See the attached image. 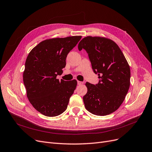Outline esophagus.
Returning a JSON list of instances; mask_svg holds the SVG:
<instances>
[{"instance_id": "esophagus-1", "label": "esophagus", "mask_w": 152, "mask_h": 152, "mask_svg": "<svg viewBox=\"0 0 152 152\" xmlns=\"http://www.w3.org/2000/svg\"><path fill=\"white\" fill-rule=\"evenodd\" d=\"M77 83H78V85H82L83 83L82 82H80V81H78Z\"/></svg>"}]
</instances>
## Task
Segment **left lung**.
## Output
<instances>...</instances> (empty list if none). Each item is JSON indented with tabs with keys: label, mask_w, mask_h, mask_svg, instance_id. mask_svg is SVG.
I'll return each mask as SVG.
<instances>
[{
	"label": "left lung",
	"mask_w": 152,
	"mask_h": 152,
	"mask_svg": "<svg viewBox=\"0 0 152 152\" xmlns=\"http://www.w3.org/2000/svg\"><path fill=\"white\" fill-rule=\"evenodd\" d=\"M88 54L94 73L100 80L94 86L86 82L85 107L94 115L105 116L122 104L130 85V69L123 52L112 40L104 37H84L78 44Z\"/></svg>",
	"instance_id": "left-lung-1"
}]
</instances>
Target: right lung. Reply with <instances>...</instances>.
Here are the masks:
<instances>
[{
    "instance_id": "1",
    "label": "right lung",
    "mask_w": 152,
    "mask_h": 152,
    "mask_svg": "<svg viewBox=\"0 0 152 152\" xmlns=\"http://www.w3.org/2000/svg\"><path fill=\"white\" fill-rule=\"evenodd\" d=\"M82 36L46 39L28 53L23 81L30 104L47 117H56L67 108L70 97L77 87L76 80L57 79L63 73L66 57Z\"/></svg>"
}]
</instances>
